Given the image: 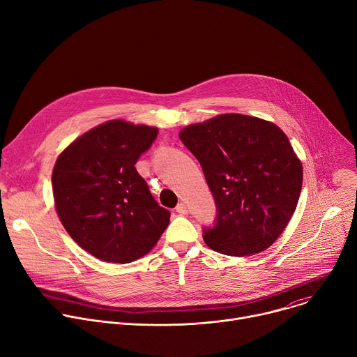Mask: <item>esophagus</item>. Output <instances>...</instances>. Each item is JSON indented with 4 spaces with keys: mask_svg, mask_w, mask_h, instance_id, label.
Segmentation results:
<instances>
[{
    "mask_svg": "<svg viewBox=\"0 0 357 357\" xmlns=\"http://www.w3.org/2000/svg\"><path fill=\"white\" fill-rule=\"evenodd\" d=\"M175 211H176V213H179V215H186V213H188L186 203H183V202L178 203V206L175 208Z\"/></svg>",
    "mask_w": 357,
    "mask_h": 357,
    "instance_id": "1",
    "label": "esophagus"
}]
</instances>
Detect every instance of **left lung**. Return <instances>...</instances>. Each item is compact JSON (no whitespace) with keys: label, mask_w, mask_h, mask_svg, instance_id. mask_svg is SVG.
I'll return each instance as SVG.
<instances>
[{"label":"left lung","mask_w":357,"mask_h":357,"mask_svg":"<svg viewBox=\"0 0 357 357\" xmlns=\"http://www.w3.org/2000/svg\"><path fill=\"white\" fill-rule=\"evenodd\" d=\"M196 157L216 203L203 240L243 257L268 248L291 220L302 188V165L288 137L273 123L222 114L179 134Z\"/></svg>","instance_id":"8db88e82"}]
</instances>
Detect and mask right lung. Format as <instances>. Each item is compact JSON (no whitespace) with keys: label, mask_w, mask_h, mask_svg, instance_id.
<instances>
[{"label":"right lung","mask_w":357,"mask_h":357,"mask_svg":"<svg viewBox=\"0 0 357 357\" xmlns=\"http://www.w3.org/2000/svg\"><path fill=\"white\" fill-rule=\"evenodd\" d=\"M158 130L121 120L101 124L59 155L52 186L58 216L91 256L127 264L152 250L169 225L135 164Z\"/></svg>","instance_id":"1"}]
</instances>
